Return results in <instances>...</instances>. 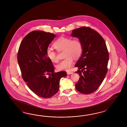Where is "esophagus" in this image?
I'll list each match as a JSON object with an SVG mask.
<instances>
[{"label":"esophagus","instance_id":"esophagus-1","mask_svg":"<svg viewBox=\"0 0 127 127\" xmlns=\"http://www.w3.org/2000/svg\"><path fill=\"white\" fill-rule=\"evenodd\" d=\"M73 73L72 72H71V71H67V74H72V73Z\"/></svg>","mask_w":127,"mask_h":127}]
</instances>
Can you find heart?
Here are the masks:
<instances>
[{"label":"heart","instance_id":"heart-1","mask_svg":"<svg viewBox=\"0 0 127 127\" xmlns=\"http://www.w3.org/2000/svg\"><path fill=\"white\" fill-rule=\"evenodd\" d=\"M54 48L58 52L64 51L65 59L56 66L58 70H68L73 63V58L77 59L81 56L83 52V45L79 39H74L61 36L53 44ZM47 56L51 62L57 63L59 62L57 54L52 48L46 50Z\"/></svg>","mask_w":127,"mask_h":127}]
</instances>
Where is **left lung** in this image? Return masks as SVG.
<instances>
[{
    "label": "left lung",
    "mask_w": 127,
    "mask_h": 127,
    "mask_svg": "<svg viewBox=\"0 0 127 127\" xmlns=\"http://www.w3.org/2000/svg\"><path fill=\"white\" fill-rule=\"evenodd\" d=\"M72 36L79 38L83 52L75 67L80 75L75 88L79 92L90 94L95 91L108 72L109 54L102 37L90 27H82L72 31Z\"/></svg>",
    "instance_id": "1"
}]
</instances>
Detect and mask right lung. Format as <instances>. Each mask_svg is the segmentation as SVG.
Returning a JSON list of instances; mask_svg holds the SVG:
<instances>
[{
  "label": "right lung",
  "instance_id": "right-lung-1",
  "mask_svg": "<svg viewBox=\"0 0 127 127\" xmlns=\"http://www.w3.org/2000/svg\"><path fill=\"white\" fill-rule=\"evenodd\" d=\"M55 36L43 31H32L23 38L17 54L24 81L33 92L44 98H51L58 92L61 78L67 75L65 71L55 73L53 63L46 55Z\"/></svg>",
  "mask_w": 127,
  "mask_h": 127
}]
</instances>
